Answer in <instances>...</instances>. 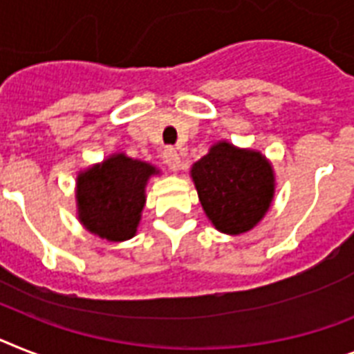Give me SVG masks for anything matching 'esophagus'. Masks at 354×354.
Segmentation results:
<instances>
[{
  "label": "esophagus",
  "mask_w": 354,
  "mask_h": 354,
  "mask_svg": "<svg viewBox=\"0 0 354 354\" xmlns=\"http://www.w3.org/2000/svg\"><path fill=\"white\" fill-rule=\"evenodd\" d=\"M162 160H165V165L168 166L171 171L179 170L180 157H179V153H177V150H175V148H166V150L162 151Z\"/></svg>",
  "instance_id": "1"
}]
</instances>
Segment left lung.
<instances>
[{
	"instance_id": "left-lung-1",
	"label": "left lung",
	"mask_w": 354,
	"mask_h": 354,
	"mask_svg": "<svg viewBox=\"0 0 354 354\" xmlns=\"http://www.w3.org/2000/svg\"><path fill=\"white\" fill-rule=\"evenodd\" d=\"M198 201L218 232L239 235L255 226L270 208L275 179L259 151L217 142L192 168Z\"/></svg>"
}]
</instances>
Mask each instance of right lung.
Wrapping results in <instances>:
<instances>
[{"instance_id": "right-lung-1", "label": "right lung", "mask_w": 354, "mask_h": 354, "mask_svg": "<svg viewBox=\"0 0 354 354\" xmlns=\"http://www.w3.org/2000/svg\"><path fill=\"white\" fill-rule=\"evenodd\" d=\"M157 170L148 162L112 156L77 177L79 221L112 242L136 235L145 208L146 180Z\"/></svg>"}]
</instances>
